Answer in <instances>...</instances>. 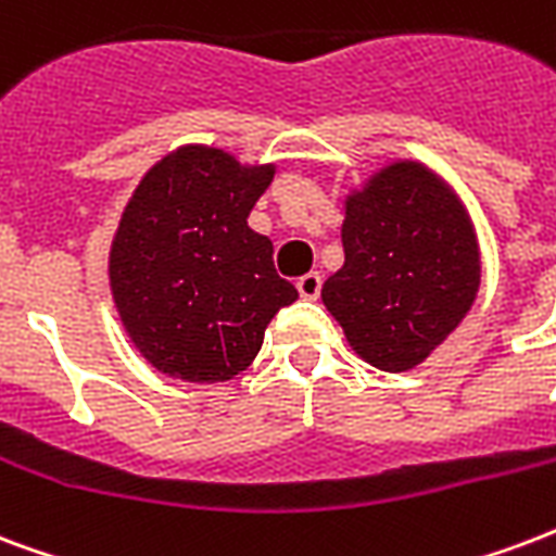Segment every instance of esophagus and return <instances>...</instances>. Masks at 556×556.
<instances>
[{
	"mask_svg": "<svg viewBox=\"0 0 556 556\" xmlns=\"http://www.w3.org/2000/svg\"><path fill=\"white\" fill-rule=\"evenodd\" d=\"M295 287H299V293H302V299L313 302V299H319V293H323V275H319V273L302 275Z\"/></svg>",
	"mask_w": 556,
	"mask_h": 556,
	"instance_id": "34e87169",
	"label": "esophagus"
}]
</instances>
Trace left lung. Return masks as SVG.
Returning a JSON list of instances; mask_svg holds the SVG:
<instances>
[{"instance_id": "1", "label": "left lung", "mask_w": 556, "mask_h": 556, "mask_svg": "<svg viewBox=\"0 0 556 556\" xmlns=\"http://www.w3.org/2000/svg\"><path fill=\"white\" fill-rule=\"evenodd\" d=\"M345 263L323 302L345 340L383 372L421 363L460 325L481 287L469 214L428 166L399 161L349 195Z\"/></svg>"}]
</instances>
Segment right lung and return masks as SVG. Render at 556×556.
Returning a JSON list of instances; mask_svg holds the SVG:
<instances>
[{"mask_svg": "<svg viewBox=\"0 0 556 556\" xmlns=\"http://www.w3.org/2000/svg\"><path fill=\"white\" fill-rule=\"evenodd\" d=\"M275 166L184 146L143 175L111 245V290L140 354L169 378L231 381L273 316L299 299L249 214Z\"/></svg>", "mask_w": 556, "mask_h": 556, "instance_id": "add662e5", "label": "right lung"}]
</instances>
